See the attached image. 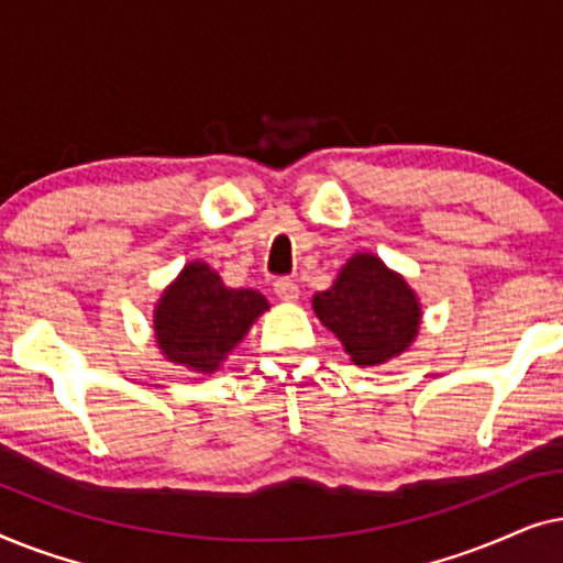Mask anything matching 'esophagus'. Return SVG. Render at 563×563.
<instances>
[{
  "mask_svg": "<svg viewBox=\"0 0 563 563\" xmlns=\"http://www.w3.org/2000/svg\"><path fill=\"white\" fill-rule=\"evenodd\" d=\"M274 295L284 299V302H295L299 297V287L289 279V276H279V279L274 282Z\"/></svg>",
  "mask_w": 563,
  "mask_h": 563,
  "instance_id": "1",
  "label": "esophagus"
}]
</instances>
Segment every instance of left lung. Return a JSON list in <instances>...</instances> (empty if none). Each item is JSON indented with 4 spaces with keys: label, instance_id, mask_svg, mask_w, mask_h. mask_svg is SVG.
Listing matches in <instances>:
<instances>
[{
    "label": "left lung",
    "instance_id": "1",
    "mask_svg": "<svg viewBox=\"0 0 563 563\" xmlns=\"http://www.w3.org/2000/svg\"><path fill=\"white\" fill-rule=\"evenodd\" d=\"M322 325L341 338L358 366L384 364L412 343L420 328V305L402 276L376 256L358 253L333 287L312 299Z\"/></svg>",
    "mask_w": 563,
    "mask_h": 563
}]
</instances>
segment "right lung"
<instances>
[{"mask_svg":"<svg viewBox=\"0 0 563 563\" xmlns=\"http://www.w3.org/2000/svg\"><path fill=\"white\" fill-rule=\"evenodd\" d=\"M268 307L256 289H230L202 261L184 266L156 307V341L174 364L212 374Z\"/></svg>","mask_w":563,"mask_h":563,"instance_id":"1","label":"right lung"}]
</instances>
